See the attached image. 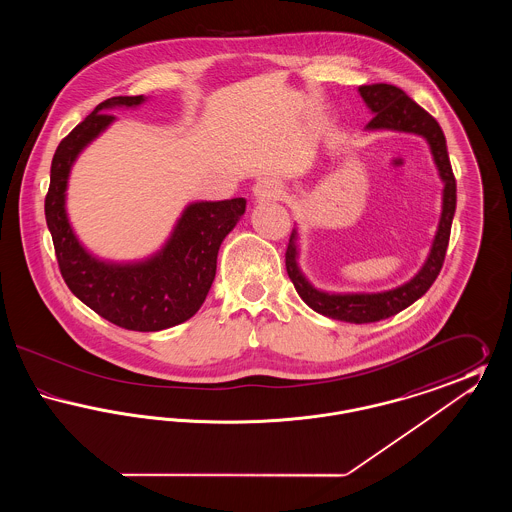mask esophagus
<instances>
[{
  "instance_id": "obj_1",
  "label": "esophagus",
  "mask_w": 512,
  "mask_h": 512,
  "mask_svg": "<svg viewBox=\"0 0 512 512\" xmlns=\"http://www.w3.org/2000/svg\"><path fill=\"white\" fill-rule=\"evenodd\" d=\"M253 194L257 199H278L282 195V182L276 178H263L253 186Z\"/></svg>"
}]
</instances>
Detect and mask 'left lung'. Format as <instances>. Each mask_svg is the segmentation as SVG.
Returning <instances> with one entry per match:
<instances>
[{
    "label": "left lung",
    "mask_w": 512,
    "mask_h": 512,
    "mask_svg": "<svg viewBox=\"0 0 512 512\" xmlns=\"http://www.w3.org/2000/svg\"><path fill=\"white\" fill-rule=\"evenodd\" d=\"M359 92L365 99L366 105L370 107V111L374 113L372 121L366 124V128L368 130L388 128V130H401V132H413V134L424 136L432 149L439 176L445 182L443 211H441L438 234L432 245V251L428 255V261L411 282L390 292L349 293V295L318 292L305 280V276L297 267V247H295L297 232L293 230L290 244L286 249V270L299 297L313 311H317L324 317L353 322V324H366V322H378V320L397 315L399 311L413 305L414 301L428 292L430 286L436 282L439 270L445 261V251L451 236V222L457 207V182L451 169L443 130L428 111H424L401 88L391 84L361 86Z\"/></svg>",
    "instance_id": "obj_1"
}]
</instances>
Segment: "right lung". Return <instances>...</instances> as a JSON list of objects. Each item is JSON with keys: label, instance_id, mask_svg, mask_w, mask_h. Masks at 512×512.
<instances>
[{"label": "right lung", "instance_id": "1", "mask_svg": "<svg viewBox=\"0 0 512 512\" xmlns=\"http://www.w3.org/2000/svg\"><path fill=\"white\" fill-rule=\"evenodd\" d=\"M144 96L105 99L61 140L51 161L46 222L57 265L69 290L99 317L136 332H157L194 317L217 272L222 240L244 215V197L192 203L169 244L138 265H111L78 244L65 213V190L76 155L115 117L113 107H136Z\"/></svg>", "mask_w": 512, "mask_h": 512}]
</instances>
